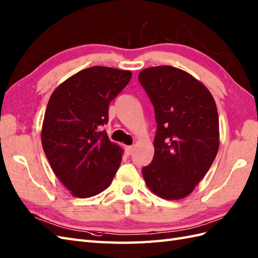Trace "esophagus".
Here are the masks:
<instances>
[{"instance_id":"esophagus-1","label":"esophagus","mask_w":258,"mask_h":258,"mask_svg":"<svg viewBox=\"0 0 258 258\" xmlns=\"http://www.w3.org/2000/svg\"><path fill=\"white\" fill-rule=\"evenodd\" d=\"M125 151H126L127 154H132L134 151V147L133 146H125Z\"/></svg>"}]
</instances>
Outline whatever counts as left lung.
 I'll return each mask as SVG.
<instances>
[{
    "label": "left lung",
    "mask_w": 258,
    "mask_h": 258,
    "mask_svg": "<svg viewBox=\"0 0 258 258\" xmlns=\"http://www.w3.org/2000/svg\"><path fill=\"white\" fill-rule=\"evenodd\" d=\"M141 86L157 123L152 163L142 168L147 187L167 200L182 199L205 177L219 149V115L212 94L171 66L141 71Z\"/></svg>",
    "instance_id": "1"
}]
</instances>
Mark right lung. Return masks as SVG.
I'll return each instance as SVG.
<instances>
[{"mask_svg": "<svg viewBox=\"0 0 258 258\" xmlns=\"http://www.w3.org/2000/svg\"><path fill=\"white\" fill-rule=\"evenodd\" d=\"M131 77V71L94 66L70 77L48 101L41 144L53 172L75 197L102 192L115 176L122 149L101 126Z\"/></svg>", "mask_w": 258, "mask_h": 258, "instance_id": "obj_1", "label": "right lung"}]
</instances>
